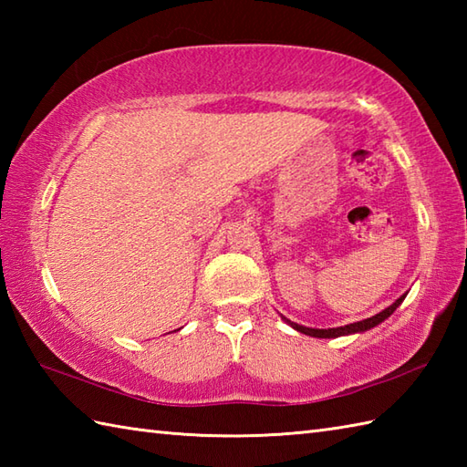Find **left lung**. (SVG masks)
<instances>
[{"mask_svg":"<svg viewBox=\"0 0 467 467\" xmlns=\"http://www.w3.org/2000/svg\"><path fill=\"white\" fill-rule=\"evenodd\" d=\"M405 296H408V293H403L398 301H395L393 305L387 306V309H383L381 313H377L373 317H369V319H363V321H357V323H351V325H345V327H333V329H313V327H305V325H299V323H293L291 319H286V317H283V321L286 325H291L295 331L299 333H305L309 337H317V339H335V337H343V335H355V333H365L373 329V327H377L379 323H383L387 317H391L393 311L398 309V306L403 303Z\"/></svg>","mask_w":467,"mask_h":467,"instance_id":"8db88e82","label":"left lung"}]
</instances>
